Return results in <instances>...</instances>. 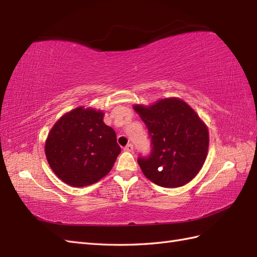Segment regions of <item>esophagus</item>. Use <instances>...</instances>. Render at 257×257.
Returning <instances> with one entry per match:
<instances>
[{"instance_id":"1","label":"esophagus","mask_w":257,"mask_h":257,"mask_svg":"<svg viewBox=\"0 0 257 257\" xmlns=\"http://www.w3.org/2000/svg\"><path fill=\"white\" fill-rule=\"evenodd\" d=\"M123 150L124 151H128V152H132V151H134V146L132 144H128L127 146L124 147Z\"/></svg>"}]
</instances>
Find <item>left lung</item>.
Returning <instances> with one entry per match:
<instances>
[{
  "label": "left lung",
  "instance_id": "8db88e82",
  "mask_svg": "<svg viewBox=\"0 0 257 257\" xmlns=\"http://www.w3.org/2000/svg\"><path fill=\"white\" fill-rule=\"evenodd\" d=\"M134 108L148 129L151 141L150 154L138 157L145 176L163 188H178L190 182L203 166L209 148V133L198 114L178 98Z\"/></svg>",
  "mask_w": 257,
  "mask_h": 257
}]
</instances>
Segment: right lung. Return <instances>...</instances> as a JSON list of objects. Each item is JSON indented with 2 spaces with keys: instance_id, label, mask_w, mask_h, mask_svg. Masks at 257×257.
<instances>
[{
  "instance_id": "right-lung-1",
  "label": "right lung",
  "mask_w": 257,
  "mask_h": 257,
  "mask_svg": "<svg viewBox=\"0 0 257 257\" xmlns=\"http://www.w3.org/2000/svg\"><path fill=\"white\" fill-rule=\"evenodd\" d=\"M102 119L101 111L79 107L64 114L48 134V165L65 183L86 187L111 170L121 149L114 130Z\"/></svg>"
}]
</instances>
